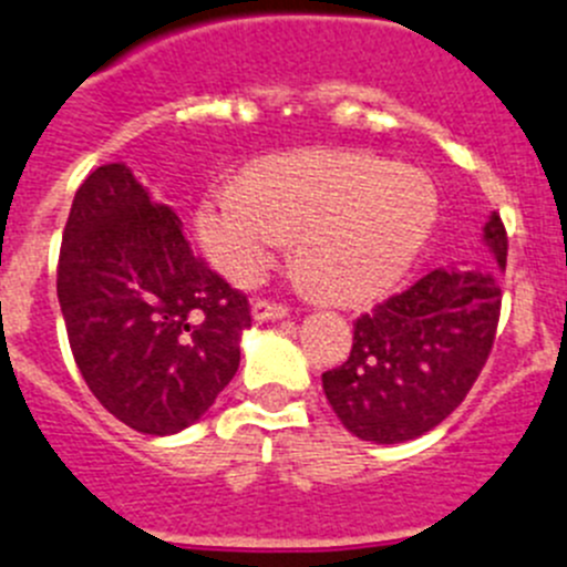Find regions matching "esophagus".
Returning <instances> with one entry per match:
<instances>
[{"instance_id":"esophagus-1","label":"esophagus","mask_w":567,"mask_h":567,"mask_svg":"<svg viewBox=\"0 0 567 567\" xmlns=\"http://www.w3.org/2000/svg\"><path fill=\"white\" fill-rule=\"evenodd\" d=\"M251 316L257 321H268V319H282L288 316V308L285 305H277V301H268V299H257L251 305Z\"/></svg>"}]
</instances>
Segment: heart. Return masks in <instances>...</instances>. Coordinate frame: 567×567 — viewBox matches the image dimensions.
<instances>
[{
    "label": "heart",
    "instance_id": "1",
    "mask_svg": "<svg viewBox=\"0 0 567 567\" xmlns=\"http://www.w3.org/2000/svg\"><path fill=\"white\" fill-rule=\"evenodd\" d=\"M436 212V187L422 173L363 153L299 151L254 164L243 187L206 193L195 224L209 262L231 282H257L288 235H299L310 288L363 301L405 277Z\"/></svg>",
    "mask_w": 567,
    "mask_h": 567
}]
</instances>
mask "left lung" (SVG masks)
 I'll return each instance as SVG.
<instances>
[{
    "instance_id": "left-lung-1",
    "label": "left lung",
    "mask_w": 567,
    "mask_h": 567,
    "mask_svg": "<svg viewBox=\"0 0 567 567\" xmlns=\"http://www.w3.org/2000/svg\"><path fill=\"white\" fill-rule=\"evenodd\" d=\"M484 240L498 268H436L355 319L352 352L321 374L332 411L363 442L396 444L447 420L478 380L501 319L506 226L492 215Z\"/></svg>"
}]
</instances>
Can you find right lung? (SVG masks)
I'll return each instance as SVG.
<instances>
[{
  "mask_svg": "<svg viewBox=\"0 0 567 567\" xmlns=\"http://www.w3.org/2000/svg\"><path fill=\"white\" fill-rule=\"evenodd\" d=\"M72 355L103 409L151 436L198 422L240 367L248 299L195 257L125 164L78 187L58 257Z\"/></svg>",
  "mask_w": 567,
  "mask_h": 567,
  "instance_id": "1",
  "label": "right lung"
}]
</instances>
